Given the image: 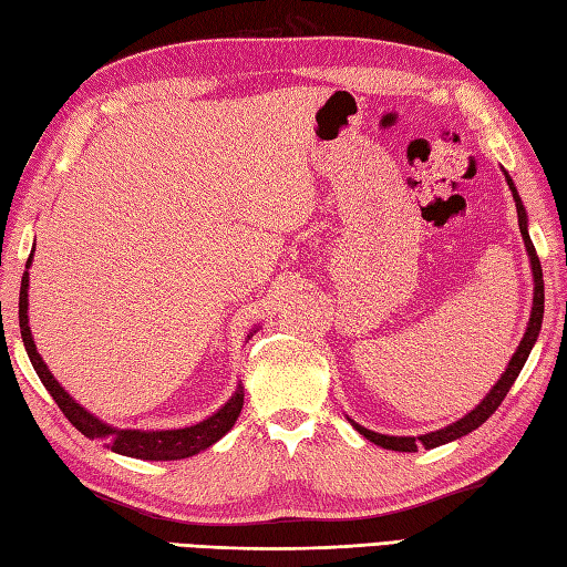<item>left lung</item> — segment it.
I'll return each instance as SVG.
<instances>
[{
    "instance_id": "left-lung-1",
    "label": "left lung",
    "mask_w": 567,
    "mask_h": 567,
    "mask_svg": "<svg viewBox=\"0 0 567 567\" xmlns=\"http://www.w3.org/2000/svg\"><path fill=\"white\" fill-rule=\"evenodd\" d=\"M504 177H507V185H509L512 195H514V202H516V216H519V228H522L526 250H528V256H532V270H534V282H536V287H534V309H532V319H528V327H526L524 339H522L519 348H516V353L512 355L507 370H504V375L499 378V382L495 384V388L489 390V394L485 396V400L480 402L473 409V412L465 414L461 421H455V424H451V426H445L441 431H431V433H424V436L414 439V436H384V433L368 431V429H363L360 424H355V421H351V424L360 431V436H365L368 441L382 445V449L402 451V453H414L419 443L424 445V449H436V445H443V443H449V441L461 439V436H465V433L475 431L477 426H483L485 421L497 412L499 404L504 402V396H507V392L512 390L514 380L519 378V372H522V368L526 363L528 353H532V348L536 343V336L540 331V321H544V272H540V260H538L536 248H534L532 238H528V231H526V212H524V204L519 199V192H516L512 177L507 173H504Z\"/></svg>"
}]
</instances>
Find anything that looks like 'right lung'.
<instances>
[{
  "label": "right lung",
  "instance_id": "1",
  "mask_svg": "<svg viewBox=\"0 0 567 567\" xmlns=\"http://www.w3.org/2000/svg\"><path fill=\"white\" fill-rule=\"evenodd\" d=\"M33 256V252H31ZM31 256L27 268L31 265ZM29 270L21 277V292H19V327L21 339L27 346V353L31 358V365L35 375L41 378L45 390L51 392L60 412L68 416V421L87 439H102L104 445H110L114 453H122L128 457H141V461H179V457H189L204 449H209L212 443L219 441L224 433L234 426V421L240 414L244 406V390H236V394L228 400L214 416L199 421L195 426L175 429V431H138V429H114L106 426L97 416H92L87 409H82L72 396L60 388L58 380L51 375V370L45 368L41 355L35 353V346L29 331Z\"/></svg>",
  "mask_w": 567,
  "mask_h": 567
}]
</instances>
